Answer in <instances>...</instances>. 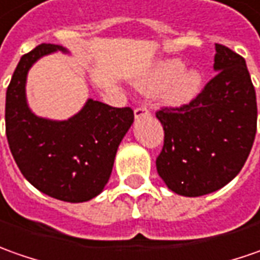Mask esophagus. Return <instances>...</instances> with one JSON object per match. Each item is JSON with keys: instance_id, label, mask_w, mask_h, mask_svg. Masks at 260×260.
I'll return each instance as SVG.
<instances>
[{"instance_id": "obj_1", "label": "esophagus", "mask_w": 260, "mask_h": 260, "mask_svg": "<svg viewBox=\"0 0 260 260\" xmlns=\"http://www.w3.org/2000/svg\"><path fill=\"white\" fill-rule=\"evenodd\" d=\"M134 113H135V118L139 119V118L148 116V115H149V111H148L147 108H144V106H139V108H137V109L134 111Z\"/></svg>"}]
</instances>
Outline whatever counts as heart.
I'll return each instance as SVG.
<instances>
[{
  "label": "heart",
  "mask_w": 260,
  "mask_h": 260,
  "mask_svg": "<svg viewBox=\"0 0 260 260\" xmlns=\"http://www.w3.org/2000/svg\"><path fill=\"white\" fill-rule=\"evenodd\" d=\"M185 68L180 58L164 60L137 82L139 90L145 93L162 92L167 103L181 106L194 101L203 89V73L199 69Z\"/></svg>",
  "instance_id": "1"
}]
</instances>
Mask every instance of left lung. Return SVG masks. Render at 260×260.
Here are the masks:
<instances>
[{"label": "left lung", "mask_w": 260, "mask_h": 260, "mask_svg": "<svg viewBox=\"0 0 260 260\" xmlns=\"http://www.w3.org/2000/svg\"><path fill=\"white\" fill-rule=\"evenodd\" d=\"M213 68L216 76L194 101L155 113L164 128L158 174L171 191L185 197L230 183L255 141L256 93L245 58L216 44Z\"/></svg>", "instance_id": "1"}]
</instances>
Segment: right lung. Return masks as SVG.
I'll return each instance as SVG.
<instances>
[{
    "instance_id": "add662e5",
    "label": "right lung",
    "mask_w": 260,
    "mask_h": 260,
    "mask_svg": "<svg viewBox=\"0 0 260 260\" xmlns=\"http://www.w3.org/2000/svg\"><path fill=\"white\" fill-rule=\"evenodd\" d=\"M54 51L69 53L58 44L43 43L17 64L5 96V134L28 183L53 199L83 203L105 188L134 111L87 99L68 121L34 115L25 98L27 73L39 58Z\"/></svg>"
}]
</instances>
